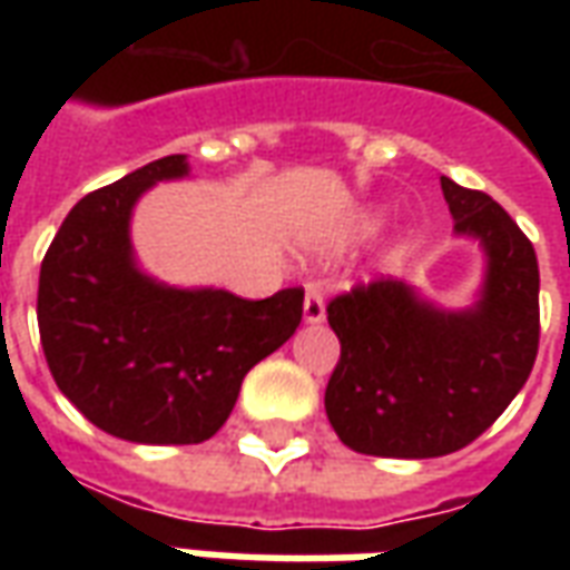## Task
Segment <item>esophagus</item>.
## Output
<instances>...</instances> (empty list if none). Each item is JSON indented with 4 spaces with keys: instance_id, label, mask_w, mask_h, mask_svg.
<instances>
[{
    "instance_id": "1",
    "label": "esophagus",
    "mask_w": 570,
    "mask_h": 570,
    "mask_svg": "<svg viewBox=\"0 0 570 570\" xmlns=\"http://www.w3.org/2000/svg\"><path fill=\"white\" fill-rule=\"evenodd\" d=\"M302 317H305V323H323V321H326V305H323L321 289L308 286V293H305V308H302Z\"/></svg>"
}]
</instances>
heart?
I'll list each match as a JSON object with an SVG mask.
<instances>
[{
  "label": "heart",
  "instance_id": "b5f03b06",
  "mask_svg": "<svg viewBox=\"0 0 570 570\" xmlns=\"http://www.w3.org/2000/svg\"><path fill=\"white\" fill-rule=\"evenodd\" d=\"M379 225V210H366L354 216L351 223L338 225L335 232H326V235L317 240V253L321 256H342L345 249H351L357 244L360 237H366Z\"/></svg>",
  "mask_w": 570,
  "mask_h": 570
}]
</instances>
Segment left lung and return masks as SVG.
Segmentation results:
<instances>
[{
	"instance_id": "left-lung-1",
	"label": "left lung",
	"mask_w": 570,
	"mask_h": 570,
	"mask_svg": "<svg viewBox=\"0 0 570 570\" xmlns=\"http://www.w3.org/2000/svg\"><path fill=\"white\" fill-rule=\"evenodd\" d=\"M454 235L476 240L485 272L466 308H442L406 281H375L330 302L342 357L326 419L347 449L440 458L498 421L531 375L540 338L534 247L498 200L442 176Z\"/></svg>"
}]
</instances>
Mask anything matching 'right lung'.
<instances>
[{
  "label": "right lung",
  "mask_w": 570,
  "mask_h": 570,
  "mask_svg": "<svg viewBox=\"0 0 570 570\" xmlns=\"http://www.w3.org/2000/svg\"><path fill=\"white\" fill-rule=\"evenodd\" d=\"M186 176V155H167L85 195L39 274V335L60 394L109 436L140 445L210 440L244 375L302 323V289L249 302L142 272L134 207L151 186Z\"/></svg>",
  "instance_id": "1"
}]
</instances>
